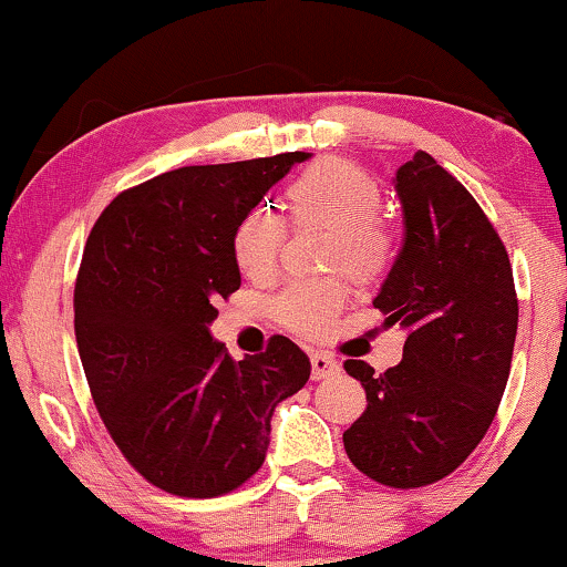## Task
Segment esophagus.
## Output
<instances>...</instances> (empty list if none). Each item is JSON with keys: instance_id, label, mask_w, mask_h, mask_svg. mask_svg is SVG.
Instances as JSON below:
<instances>
[{"instance_id": "obj_1", "label": "esophagus", "mask_w": 567, "mask_h": 567, "mask_svg": "<svg viewBox=\"0 0 567 567\" xmlns=\"http://www.w3.org/2000/svg\"><path fill=\"white\" fill-rule=\"evenodd\" d=\"M336 373H338L336 357L324 354V351H315V354H311V379L322 381V379H330V375H336Z\"/></svg>"}]
</instances>
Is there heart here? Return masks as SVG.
<instances>
[{"label":"heart","instance_id":"obj_1","mask_svg":"<svg viewBox=\"0 0 567 567\" xmlns=\"http://www.w3.org/2000/svg\"><path fill=\"white\" fill-rule=\"evenodd\" d=\"M290 220L330 231L324 266L341 269L354 282H373L392 261V237L381 224L383 194L379 181L347 159H322L288 188ZM285 226L269 213H247L231 237V252L247 279L264 282L275 275ZM347 303V290L336 279L290 285L277 298L279 322L292 333L320 338Z\"/></svg>","mask_w":567,"mask_h":567}]
</instances>
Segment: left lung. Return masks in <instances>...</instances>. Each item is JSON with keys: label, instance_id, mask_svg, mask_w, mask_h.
<instances>
[{"label": "left lung", "instance_id": "8db88e82", "mask_svg": "<svg viewBox=\"0 0 567 567\" xmlns=\"http://www.w3.org/2000/svg\"><path fill=\"white\" fill-rule=\"evenodd\" d=\"M405 237L375 309L405 330L400 365L347 360L368 408L343 432L351 464L389 487L458 470L493 424L512 368L517 292L506 247L480 205L426 152L396 167Z\"/></svg>", "mask_w": 567, "mask_h": 567}]
</instances>
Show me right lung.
<instances>
[{
  "label": "right lung",
  "mask_w": 567,
  "mask_h": 567,
  "mask_svg": "<svg viewBox=\"0 0 567 567\" xmlns=\"http://www.w3.org/2000/svg\"><path fill=\"white\" fill-rule=\"evenodd\" d=\"M311 154L199 165L122 192L84 247L74 288L82 368L122 455L162 491L213 498L261 470L271 415L309 381L290 338L234 362L210 333L239 290L231 237Z\"/></svg>",
  "instance_id": "1"
}]
</instances>
